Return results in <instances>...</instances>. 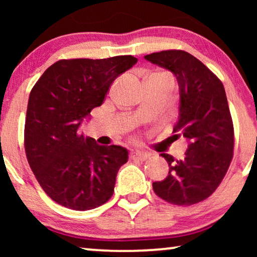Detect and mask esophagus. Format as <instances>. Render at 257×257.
<instances>
[{
	"label": "esophagus",
	"instance_id": "esophagus-1",
	"mask_svg": "<svg viewBox=\"0 0 257 257\" xmlns=\"http://www.w3.org/2000/svg\"><path fill=\"white\" fill-rule=\"evenodd\" d=\"M150 157L149 153L146 152H143V151H136V152H132L131 154H130V158L131 159H138V160H146L147 158Z\"/></svg>",
	"mask_w": 257,
	"mask_h": 257
}]
</instances>
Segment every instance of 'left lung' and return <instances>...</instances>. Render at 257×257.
I'll use <instances>...</instances> for the list:
<instances>
[{
  "mask_svg": "<svg viewBox=\"0 0 257 257\" xmlns=\"http://www.w3.org/2000/svg\"><path fill=\"white\" fill-rule=\"evenodd\" d=\"M145 58L177 77L181 101L174 137L189 143L182 160L160 154L170 172L165 180L153 182V191L172 205H195L215 192L233 159L234 125L226 91L217 76L188 52L165 50Z\"/></svg>",
  "mask_w": 257,
  "mask_h": 257,
  "instance_id": "1",
  "label": "left lung"
}]
</instances>
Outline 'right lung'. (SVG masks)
<instances>
[{
    "label": "right lung",
    "instance_id": "obj_1",
    "mask_svg": "<svg viewBox=\"0 0 257 257\" xmlns=\"http://www.w3.org/2000/svg\"><path fill=\"white\" fill-rule=\"evenodd\" d=\"M130 55L104 59H61L30 91L24 150L38 184L56 203L89 210L107 202L128 159L121 146H100L78 128L100 106L113 80L136 64Z\"/></svg>",
    "mask_w": 257,
    "mask_h": 257
}]
</instances>
